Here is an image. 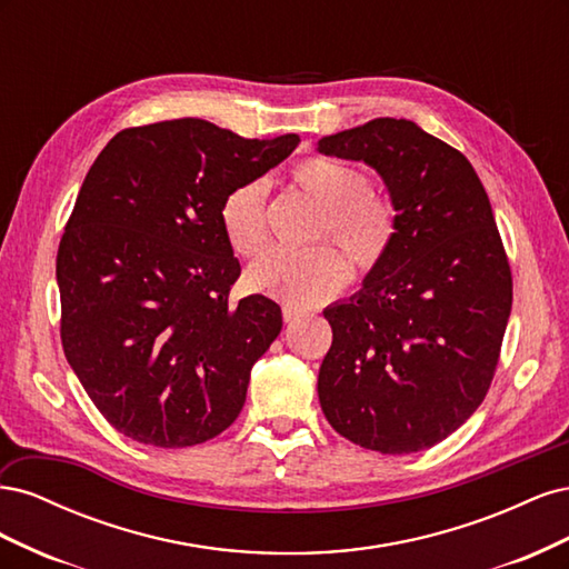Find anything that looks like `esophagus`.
I'll use <instances>...</instances> for the list:
<instances>
[{
  "mask_svg": "<svg viewBox=\"0 0 569 569\" xmlns=\"http://www.w3.org/2000/svg\"><path fill=\"white\" fill-rule=\"evenodd\" d=\"M301 316H303L301 308H297V306H289V303H284V306H282V318H284V322H295V320H299Z\"/></svg>",
  "mask_w": 569,
  "mask_h": 569,
  "instance_id": "1",
  "label": "esophagus"
}]
</instances>
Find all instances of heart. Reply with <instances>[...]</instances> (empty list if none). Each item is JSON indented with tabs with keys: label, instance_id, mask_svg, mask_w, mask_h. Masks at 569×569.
Instances as JSON below:
<instances>
[{
	"label": "heart",
	"instance_id": "b5f03b06",
	"mask_svg": "<svg viewBox=\"0 0 569 569\" xmlns=\"http://www.w3.org/2000/svg\"><path fill=\"white\" fill-rule=\"evenodd\" d=\"M295 180L325 206L320 237L330 234L358 268H372L391 244L393 211L370 189L363 170L335 159H306ZM268 182L249 180L230 189L220 206V226L239 256H256L268 244ZM349 280V263L335 247L291 251L270 249L247 270V284L261 295L295 306H316L339 295Z\"/></svg>",
	"mask_w": 569,
	"mask_h": 569
}]
</instances>
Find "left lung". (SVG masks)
Here are the masks:
<instances>
[{
  "label": "left lung",
  "mask_w": 569,
  "mask_h": 569,
  "mask_svg": "<svg viewBox=\"0 0 569 569\" xmlns=\"http://www.w3.org/2000/svg\"><path fill=\"white\" fill-rule=\"evenodd\" d=\"M318 151L375 168L396 211L363 289L322 311L320 408L363 449L425 451L485 401L501 353L512 278L489 197L458 149L406 118L327 134Z\"/></svg>",
  "instance_id": "1"
}]
</instances>
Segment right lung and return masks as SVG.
Instances as JSON below:
<instances>
[{
	"label": "right lung",
	"mask_w": 569,
	"mask_h": 569,
	"mask_svg": "<svg viewBox=\"0 0 569 569\" xmlns=\"http://www.w3.org/2000/svg\"><path fill=\"white\" fill-rule=\"evenodd\" d=\"M297 144L178 118L120 130L84 176L57 253L61 343L120 435L184 449L237 420L282 311L263 295L230 303L242 268L220 206Z\"/></svg>",
	"instance_id": "add662e5"
}]
</instances>
